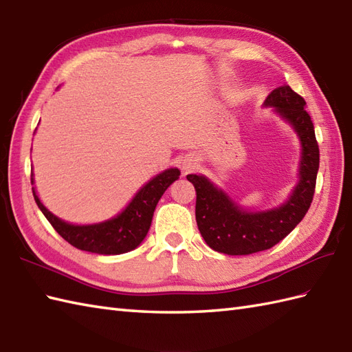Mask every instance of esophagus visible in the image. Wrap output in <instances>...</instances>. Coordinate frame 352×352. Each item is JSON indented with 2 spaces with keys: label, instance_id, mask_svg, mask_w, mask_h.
Masks as SVG:
<instances>
[{
  "label": "esophagus",
  "instance_id": "34e87169",
  "mask_svg": "<svg viewBox=\"0 0 352 352\" xmlns=\"http://www.w3.org/2000/svg\"><path fill=\"white\" fill-rule=\"evenodd\" d=\"M184 166H185V168H190V167H192V162H185Z\"/></svg>",
  "mask_w": 352,
  "mask_h": 352
}]
</instances>
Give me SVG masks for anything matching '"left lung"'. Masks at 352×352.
<instances>
[{"instance_id":"8db88e82","label":"left lung","mask_w":352,"mask_h":352,"mask_svg":"<svg viewBox=\"0 0 352 352\" xmlns=\"http://www.w3.org/2000/svg\"><path fill=\"white\" fill-rule=\"evenodd\" d=\"M267 107L292 124L301 138L302 153L300 182L285 205L267 212H247L229 196L215 188L206 177L188 175L186 179L196 188V221L206 244L218 253L252 254L274 247L291 233L311 205L319 168V146L314 122L306 111V100L289 85L272 90Z\"/></svg>"}]
</instances>
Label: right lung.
Returning <instances> with one entry per match:
<instances>
[{
  "label": "right lung",
  "instance_id": "add662e5",
  "mask_svg": "<svg viewBox=\"0 0 352 352\" xmlns=\"http://www.w3.org/2000/svg\"><path fill=\"white\" fill-rule=\"evenodd\" d=\"M179 175L181 171L177 168L166 170L147 182L120 215L105 223L90 226H74L61 221L42 205L34 188L33 196L46 220L70 245L98 254H122L138 247L146 238L156 205L168 186L177 181Z\"/></svg>",
  "mask_w": 352,
  "mask_h": 352
}]
</instances>
